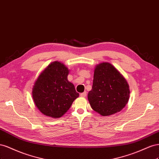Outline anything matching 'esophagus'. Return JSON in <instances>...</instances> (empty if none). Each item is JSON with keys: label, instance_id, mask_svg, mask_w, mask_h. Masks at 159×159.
I'll list each match as a JSON object with an SVG mask.
<instances>
[{"label": "esophagus", "instance_id": "obj_1", "mask_svg": "<svg viewBox=\"0 0 159 159\" xmlns=\"http://www.w3.org/2000/svg\"><path fill=\"white\" fill-rule=\"evenodd\" d=\"M87 91H84V92H83V93H80V96L81 97H85L86 96H87Z\"/></svg>", "mask_w": 159, "mask_h": 159}]
</instances>
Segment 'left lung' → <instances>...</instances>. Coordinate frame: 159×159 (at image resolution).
Listing matches in <instances>:
<instances>
[{"label":"left lung","instance_id":"8db88e82","mask_svg":"<svg viewBox=\"0 0 159 159\" xmlns=\"http://www.w3.org/2000/svg\"><path fill=\"white\" fill-rule=\"evenodd\" d=\"M129 84L122 75L110 63L102 62L94 69L92 90L88 99L93 109L102 116L120 111L127 104Z\"/></svg>","mask_w":159,"mask_h":159}]
</instances>
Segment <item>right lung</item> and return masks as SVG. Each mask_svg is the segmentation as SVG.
<instances>
[{"mask_svg": "<svg viewBox=\"0 0 159 159\" xmlns=\"http://www.w3.org/2000/svg\"><path fill=\"white\" fill-rule=\"evenodd\" d=\"M69 70L60 62L51 63L36 81L33 90L35 105L43 114L59 118L79 97L75 86L67 79Z\"/></svg>", "mask_w": 159, "mask_h": 159, "instance_id": "right-lung-1", "label": "right lung"}]
</instances>
